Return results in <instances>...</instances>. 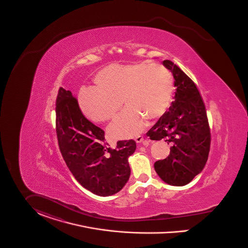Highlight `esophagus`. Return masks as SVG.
<instances>
[{
    "instance_id": "obj_1",
    "label": "esophagus",
    "mask_w": 248,
    "mask_h": 248,
    "mask_svg": "<svg viewBox=\"0 0 248 248\" xmlns=\"http://www.w3.org/2000/svg\"><path fill=\"white\" fill-rule=\"evenodd\" d=\"M143 141H144V137H143L142 135H139V136L135 137V142H136L137 144H139V143H142Z\"/></svg>"
}]
</instances>
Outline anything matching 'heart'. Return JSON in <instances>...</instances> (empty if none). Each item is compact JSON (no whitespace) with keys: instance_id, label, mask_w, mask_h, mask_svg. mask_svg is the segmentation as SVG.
<instances>
[{"instance_id":"obj_1","label":"heart","mask_w":248,"mask_h":248,"mask_svg":"<svg viewBox=\"0 0 248 248\" xmlns=\"http://www.w3.org/2000/svg\"><path fill=\"white\" fill-rule=\"evenodd\" d=\"M94 81L97 86L84 87L80 96L81 108L90 119L110 120L122 101L126 105L109 128L115 139L134 137L143 131L147 118L154 120L164 116L174 94L171 72L158 63L110 65L99 71Z\"/></svg>"}]
</instances>
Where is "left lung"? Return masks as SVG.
I'll return each mask as SVG.
<instances>
[{"label":"left lung","mask_w":248,"mask_h":248,"mask_svg":"<svg viewBox=\"0 0 248 248\" xmlns=\"http://www.w3.org/2000/svg\"><path fill=\"white\" fill-rule=\"evenodd\" d=\"M163 65L175 79V99L147 134L151 140L164 139L172 145L168 157L154 164L158 176L169 185L183 186L205 167L211 132L197 85L172 61L165 60Z\"/></svg>","instance_id":"8db88e82"}]
</instances>
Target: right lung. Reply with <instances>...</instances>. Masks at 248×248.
Instances as JSON below:
<instances>
[{
	"label": "right lung",
	"instance_id": "obj_1",
	"mask_svg": "<svg viewBox=\"0 0 248 248\" xmlns=\"http://www.w3.org/2000/svg\"><path fill=\"white\" fill-rule=\"evenodd\" d=\"M56 134L59 149L70 172L83 188L99 197L118 193L129 181V157L133 140L108 148L104 132L83 116L77 99L60 87L56 99Z\"/></svg>",
	"mask_w": 248,
	"mask_h": 248
}]
</instances>
